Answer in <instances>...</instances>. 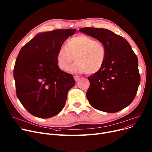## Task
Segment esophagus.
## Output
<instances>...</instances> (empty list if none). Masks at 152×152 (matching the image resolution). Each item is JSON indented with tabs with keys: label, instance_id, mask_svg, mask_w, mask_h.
<instances>
[{
	"label": "esophagus",
	"instance_id": "1",
	"mask_svg": "<svg viewBox=\"0 0 152 152\" xmlns=\"http://www.w3.org/2000/svg\"><path fill=\"white\" fill-rule=\"evenodd\" d=\"M74 79H75V81L77 82V81H78V80L80 79V77L77 76V75H75V76H74Z\"/></svg>",
	"mask_w": 152,
	"mask_h": 152
}]
</instances>
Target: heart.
<instances>
[{"mask_svg":"<svg viewBox=\"0 0 152 152\" xmlns=\"http://www.w3.org/2000/svg\"><path fill=\"white\" fill-rule=\"evenodd\" d=\"M106 55V48L102 42L80 34L70 39L66 47L59 48L56 61L60 69L67 71L74 58L75 62L70 68V72L94 74L104 66Z\"/></svg>","mask_w":152,"mask_h":152,"instance_id":"obj_1","label":"heart"}]
</instances>
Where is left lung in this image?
Here are the masks:
<instances>
[{
	"instance_id": "1",
	"label": "left lung",
	"mask_w": 152,
	"mask_h": 152,
	"mask_svg": "<svg viewBox=\"0 0 152 152\" xmlns=\"http://www.w3.org/2000/svg\"><path fill=\"white\" fill-rule=\"evenodd\" d=\"M79 31L101 41L106 48L104 66L88 77L89 103L105 112L120 111L132 102L140 84L137 56L125 39L110 30L83 28Z\"/></svg>"
}]
</instances>
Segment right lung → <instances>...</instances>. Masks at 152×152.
I'll use <instances>...</instances> for the list:
<instances>
[{"label": "right lung", "instance_id": "1", "mask_svg": "<svg viewBox=\"0 0 152 152\" xmlns=\"http://www.w3.org/2000/svg\"><path fill=\"white\" fill-rule=\"evenodd\" d=\"M75 29L42 32L21 49L13 70L17 97L31 114L41 118L58 115L65 106L72 75L58 67L56 55Z\"/></svg>", "mask_w": 152, "mask_h": 152}]
</instances>
